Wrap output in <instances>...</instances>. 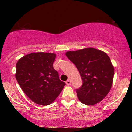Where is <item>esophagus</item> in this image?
Wrapping results in <instances>:
<instances>
[{"label": "esophagus", "instance_id": "34e87169", "mask_svg": "<svg viewBox=\"0 0 132 132\" xmlns=\"http://www.w3.org/2000/svg\"><path fill=\"white\" fill-rule=\"evenodd\" d=\"M66 83L67 85H69V84H71V81L70 80H67V81H66Z\"/></svg>", "mask_w": 132, "mask_h": 132}]
</instances>
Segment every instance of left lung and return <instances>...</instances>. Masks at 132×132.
I'll list each match as a JSON object with an SVG mask.
<instances>
[{
	"instance_id": "obj_1",
	"label": "left lung",
	"mask_w": 132,
	"mask_h": 132,
	"mask_svg": "<svg viewBox=\"0 0 132 132\" xmlns=\"http://www.w3.org/2000/svg\"><path fill=\"white\" fill-rule=\"evenodd\" d=\"M66 55L76 66L82 80V85L76 89L79 100L87 105L101 102L110 91L114 75L108 55L93 48L67 51Z\"/></svg>"
}]
</instances>
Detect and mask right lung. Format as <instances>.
<instances>
[{"label": "right lung", "mask_w": 132, "mask_h": 132, "mask_svg": "<svg viewBox=\"0 0 132 132\" xmlns=\"http://www.w3.org/2000/svg\"><path fill=\"white\" fill-rule=\"evenodd\" d=\"M56 56L50 53H32L16 63V81L27 96L39 105L51 104L66 85L53 68Z\"/></svg>", "instance_id": "1"}]
</instances>
